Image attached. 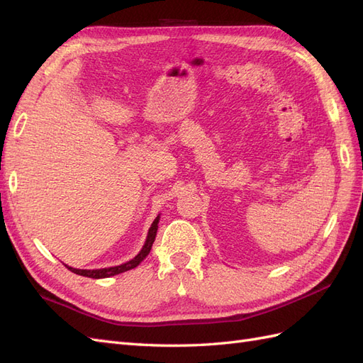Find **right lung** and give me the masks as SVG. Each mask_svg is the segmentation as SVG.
<instances>
[{
  "label": "right lung",
  "mask_w": 363,
  "mask_h": 363,
  "mask_svg": "<svg viewBox=\"0 0 363 363\" xmlns=\"http://www.w3.org/2000/svg\"><path fill=\"white\" fill-rule=\"evenodd\" d=\"M159 219H160V216H157L155 221H152V224H151V227L148 230V236H147L145 244H144V247H142V250L139 251V255L136 257L131 259V260L123 263V265L111 267V268H101V269H77V268H71L68 265H65V267H67L69 271H72L74 274H79V276L89 277V279H107V277L116 276V274H121V272H125L128 269L136 268L139 263L150 255V250L152 247V242H155V239H156L157 227H159L157 225L159 224Z\"/></svg>",
  "instance_id": "1"
}]
</instances>
